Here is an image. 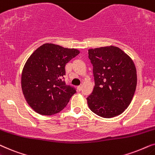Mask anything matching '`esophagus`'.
I'll list each match as a JSON object with an SVG mask.
<instances>
[{
    "instance_id": "esophagus-1",
    "label": "esophagus",
    "mask_w": 155,
    "mask_h": 155,
    "mask_svg": "<svg viewBox=\"0 0 155 155\" xmlns=\"http://www.w3.org/2000/svg\"><path fill=\"white\" fill-rule=\"evenodd\" d=\"M77 88H78V90H79L80 91H81V89H82V86L80 85L79 86H77Z\"/></svg>"
}]
</instances>
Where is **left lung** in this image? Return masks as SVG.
Masks as SVG:
<instances>
[{"label": "left lung", "mask_w": 155, "mask_h": 155, "mask_svg": "<svg viewBox=\"0 0 155 155\" xmlns=\"http://www.w3.org/2000/svg\"><path fill=\"white\" fill-rule=\"evenodd\" d=\"M88 58L95 81L93 92L86 98L91 110L105 118L121 114L131 103L137 86L133 60L114 46L91 49Z\"/></svg>", "instance_id": "1"}]
</instances>
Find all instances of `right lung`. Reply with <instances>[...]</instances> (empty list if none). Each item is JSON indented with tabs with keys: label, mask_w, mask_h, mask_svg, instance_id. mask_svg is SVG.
<instances>
[{
	"label": "right lung",
	"mask_w": 155,
	"mask_h": 155,
	"mask_svg": "<svg viewBox=\"0 0 155 155\" xmlns=\"http://www.w3.org/2000/svg\"><path fill=\"white\" fill-rule=\"evenodd\" d=\"M79 54L76 49L47 43L29 57L22 70V90L27 103L39 114L60 112L76 92L64 76L66 64Z\"/></svg>",
	"instance_id": "obj_1"
}]
</instances>
